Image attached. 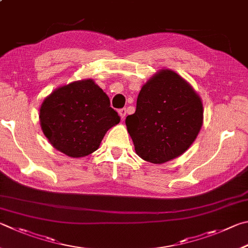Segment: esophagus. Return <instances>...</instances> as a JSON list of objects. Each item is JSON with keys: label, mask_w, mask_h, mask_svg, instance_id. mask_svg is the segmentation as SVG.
<instances>
[{"label": "esophagus", "mask_w": 248, "mask_h": 248, "mask_svg": "<svg viewBox=\"0 0 248 248\" xmlns=\"http://www.w3.org/2000/svg\"><path fill=\"white\" fill-rule=\"evenodd\" d=\"M125 114H127V110H125V108H121L119 109V115L121 117V119H124L125 117Z\"/></svg>", "instance_id": "34e87169"}]
</instances>
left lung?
Wrapping results in <instances>:
<instances>
[{"label": "left lung", "instance_id": "left-lung-1", "mask_svg": "<svg viewBox=\"0 0 248 248\" xmlns=\"http://www.w3.org/2000/svg\"><path fill=\"white\" fill-rule=\"evenodd\" d=\"M202 100L181 76L163 69L139 93L137 109L125 118L134 150L142 159L163 164L182 155L202 124Z\"/></svg>", "mask_w": 248, "mask_h": 248}]
</instances>
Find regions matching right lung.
<instances>
[{
    "mask_svg": "<svg viewBox=\"0 0 248 248\" xmlns=\"http://www.w3.org/2000/svg\"><path fill=\"white\" fill-rule=\"evenodd\" d=\"M44 136L57 151L78 158L95 152L120 117L92 79L75 81L49 94L40 108Z\"/></svg>",
    "mask_w": 248,
    "mask_h": 248,
    "instance_id": "add662e5",
    "label": "right lung"
}]
</instances>
